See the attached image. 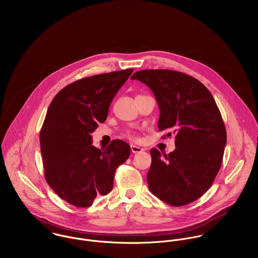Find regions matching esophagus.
<instances>
[{
  "mask_svg": "<svg viewBox=\"0 0 258 258\" xmlns=\"http://www.w3.org/2000/svg\"><path fill=\"white\" fill-rule=\"evenodd\" d=\"M131 151H132V153H141L144 151V149L139 147V146H136V145H131Z\"/></svg>",
  "mask_w": 258,
  "mask_h": 258,
  "instance_id": "obj_1",
  "label": "esophagus"
}]
</instances>
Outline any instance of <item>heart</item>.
I'll use <instances>...</instances> for the list:
<instances>
[{
	"label": "heart",
	"instance_id": "heart-1",
	"mask_svg": "<svg viewBox=\"0 0 258 258\" xmlns=\"http://www.w3.org/2000/svg\"><path fill=\"white\" fill-rule=\"evenodd\" d=\"M124 136L127 137V138H129V139H134V138H135V134H134V132L131 131V130H127V131L124 133Z\"/></svg>",
	"mask_w": 258,
	"mask_h": 258
}]
</instances>
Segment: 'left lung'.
Wrapping results in <instances>:
<instances>
[{"mask_svg":"<svg viewBox=\"0 0 258 258\" xmlns=\"http://www.w3.org/2000/svg\"><path fill=\"white\" fill-rule=\"evenodd\" d=\"M131 78L153 91L160 109L159 131L176 138V149L164 158L159 150L151 149V192L174 207L195 202L214 183L226 144L225 127L212 93L198 79L175 71L145 70Z\"/></svg>","mask_w":258,"mask_h":258,"instance_id":"left-lung-1","label":"left lung"}]
</instances>
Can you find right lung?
Returning a JSON list of instances; mask_svg holds the SVG:
<instances>
[{"instance_id":"1","label":"right lung","mask_w":258,"mask_h":258,"mask_svg":"<svg viewBox=\"0 0 258 258\" xmlns=\"http://www.w3.org/2000/svg\"><path fill=\"white\" fill-rule=\"evenodd\" d=\"M132 69L74 81L52 99L39 133L44 177L59 198L78 208L90 207L113 187L116 169L130 146L114 140L106 149L92 145L91 133L103 123L111 102Z\"/></svg>"}]
</instances>
